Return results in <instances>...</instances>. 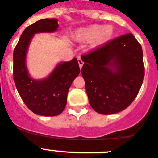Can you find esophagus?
I'll return each instance as SVG.
<instances>
[{"instance_id":"34e87169","label":"esophagus","mask_w":158,"mask_h":158,"mask_svg":"<svg viewBox=\"0 0 158 158\" xmlns=\"http://www.w3.org/2000/svg\"><path fill=\"white\" fill-rule=\"evenodd\" d=\"M78 63H79V68H80V69H82V65H83V61L82 60V59H81L80 56H79V57H78Z\"/></svg>"}]
</instances>
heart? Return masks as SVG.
Here are the masks:
<instances>
[{
	"mask_svg": "<svg viewBox=\"0 0 158 158\" xmlns=\"http://www.w3.org/2000/svg\"><path fill=\"white\" fill-rule=\"evenodd\" d=\"M113 35V27L110 25H92L79 30L76 33V38L79 40L92 39L97 38V43L103 44L112 38Z\"/></svg>",
	"mask_w": 158,
	"mask_h": 158,
	"instance_id": "obj_1",
	"label": "heart"
}]
</instances>
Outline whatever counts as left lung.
Segmentation results:
<instances>
[{"instance_id":"left-lung-1","label":"left lung","mask_w":158,"mask_h":158,"mask_svg":"<svg viewBox=\"0 0 158 158\" xmlns=\"http://www.w3.org/2000/svg\"><path fill=\"white\" fill-rule=\"evenodd\" d=\"M89 102L104 115L123 110L135 100L144 79L143 49L126 34L81 56Z\"/></svg>"}]
</instances>
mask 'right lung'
Here are the masks:
<instances>
[{
    "instance_id": "add662e5",
    "label": "right lung",
    "mask_w": 158,
    "mask_h": 158,
    "mask_svg": "<svg viewBox=\"0 0 158 158\" xmlns=\"http://www.w3.org/2000/svg\"><path fill=\"white\" fill-rule=\"evenodd\" d=\"M56 19H43L24 30L13 52V79L16 89L28 109L37 115L54 116L64 110L67 96L73 80L80 72L76 58L60 63L46 79L35 80L30 77L26 55L34 35L54 32Z\"/></svg>"
}]
</instances>
